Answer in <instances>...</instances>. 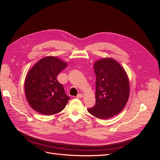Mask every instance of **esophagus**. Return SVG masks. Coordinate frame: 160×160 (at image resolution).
I'll return each instance as SVG.
<instances>
[{
	"label": "esophagus",
	"mask_w": 160,
	"mask_h": 160,
	"mask_svg": "<svg viewBox=\"0 0 160 160\" xmlns=\"http://www.w3.org/2000/svg\"><path fill=\"white\" fill-rule=\"evenodd\" d=\"M83 95H82L81 93H79V94H78V95H77V97H76V98H78V99H80V98H83Z\"/></svg>",
	"instance_id": "esophagus-1"
}]
</instances>
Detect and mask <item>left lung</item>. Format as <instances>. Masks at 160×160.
I'll use <instances>...</instances> for the list:
<instances>
[{"label":"left lung","instance_id":"left-lung-1","mask_svg":"<svg viewBox=\"0 0 160 160\" xmlns=\"http://www.w3.org/2000/svg\"><path fill=\"white\" fill-rule=\"evenodd\" d=\"M96 75L95 104L89 113L99 119H108L118 115L126 105L129 95V83L125 70L109 58L94 64Z\"/></svg>","mask_w":160,"mask_h":160}]
</instances>
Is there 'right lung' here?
I'll return each mask as SVG.
<instances>
[{
	"label": "right lung",
	"instance_id": "obj_1",
	"mask_svg": "<svg viewBox=\"0 0 160 160\" xmlns=\"http://www.w3.org/2000/svg\"><path fill=\"white\" fill-rule=\"evenodd\" d=\"M66 67V62L58 58L47 57L28 71L25 90L27 99L33 109L43 115H53L65 108L70 98L57 77Z\"/></svg>",
	"mask_w": 160,
	"mask_h": 160
}]
</instances>
